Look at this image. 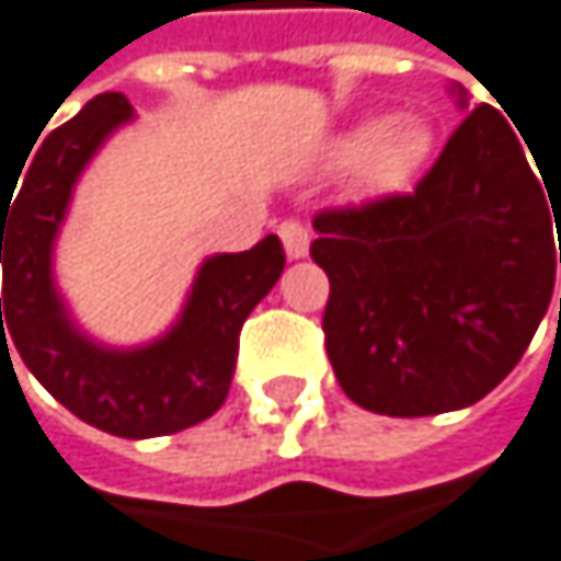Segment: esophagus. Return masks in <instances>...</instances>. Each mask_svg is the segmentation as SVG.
<instances>
[{
	"label": "esophagus",
	"mask_w": 561,
	"mask_h": 561,
	"mask_svg": "<svg viewBox=\"0 0 561 561\" xmlns=\"http://www.w3.org/2000/svg\"><path fill=\"white\" fill-rule=\"evenodd\" d=\"M278 239H283V245H286V255H289V259H302V255H309V229H306L299 219H286L283 226H278Z\"/></svg>",
	"instance_id": "obj_1"
}]
</instances>
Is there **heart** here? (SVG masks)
Segmentation results:
<instances>
[{
  "mask_svg": "<svg viewBox=\"0 0 561 561\" xmlns=\"http://www.w3.org/2000/svg\"><path fill=\"white\" fill-rule=\"evenodd\" d=\"M432 129L415 115H373L345 129L332 142V159L339 165H355V179L369 195H389L405 188L425 159L432 156Z\"/></svg>",
  "mask_w": 561,
  "mask_h": 561,
  "instance_id": "obj_1",
  "label": "heart"
}]
</instances>
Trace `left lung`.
I'll return each instance as SVG.
<instances>
[{"label":"left lung","instance_id":"left-lung-1","mask_svg":"<svg viewBox=\"0 0 561 561\" xmlns=\"http://www.w3.org/2000/svg\"><path fill=\"white\" fill-rule=\"evenodd\" d=\"M453 92L466 108L462 85ZM539 175L508 118L479 105L415 192L312 219L325 352L355 405L456 412L518 366L556 286L561 182Z\"/></svg>","mask_w":561,"mask_h":561}]
</instances>
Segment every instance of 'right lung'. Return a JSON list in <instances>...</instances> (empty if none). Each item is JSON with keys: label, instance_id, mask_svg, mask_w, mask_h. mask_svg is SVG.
I'll return each mask as SVG.
<instances>
[{"label": "right lung", "instance_id": "obj_1", "mask_svg": "<svg viewBox=\"0 0 561 561\" xmlns=\"http://www.w3.org/2000/svg\"><path fill=\"white\" fill-rule=\"evenodd\" d=\"M129 118L133 105L123 92L95 95L43 139L12 209L0 203V352L9 355L15 345L25 369L82 422L118 438H152L219 412L242 322L278 283L286 252L265 236L249 252L206 259L182 316L149 345L108 348L89 339L56 289L53 245L82 169Z\"/></svg>", "mask_w": 561, "mask_h": 561}]
</instances>
